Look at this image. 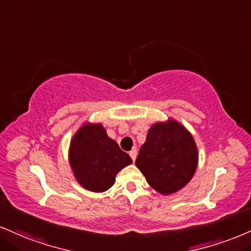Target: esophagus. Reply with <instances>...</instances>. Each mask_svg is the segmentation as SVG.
Instances as JSON below:
<instances>
[{
  "label": "esophagus",
  "mask_w": 251,
  "mask_h": 251,
  "mask_svg": "<svg viewBox=\"0 0 251 251\" xmlns=\"http://www.w3.org/2000/svg\"><path fill=\"white\" fill-rule=\"evenodd\" d=\"M129 156H131L133 161H135V159H137V150H135V149L132 150L131 152H129Z\"/></svg>",
  "instance_id": "1"
}]
</instances>
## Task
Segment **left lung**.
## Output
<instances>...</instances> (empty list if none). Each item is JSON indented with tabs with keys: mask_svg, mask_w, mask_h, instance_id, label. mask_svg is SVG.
<instances>
[{
	"mask_svg": "<svg viewBox=\"0 0 251 251\" xmlns=\"http://www.w3.org/2000/svg\"><path fill=\"white\" fill-rule=\"evenodd\" d=\"M198 164L194 138L174 118L151 126L135 160L149 185L162 195L181 191L194 176Z\"/></svg>",
	"mask_w": 251,
	"mask_h": 251,
	"instance_id": "1",
	"label": "left lung"
}]
</instances>
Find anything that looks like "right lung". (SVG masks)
<instances>
[{
    "instance_id": "right-lung-1",
    "label": "right lung",
    "mask_w": 251,
    "mask_h": 251,
    "mask_svg": "<svg viewBox=\"0 0 251 251\" xmlns=\"http://www.w3.org/2000/svg\"><path fill=\"white\" fill-rule=\"evenodd\" d=\"M69 164L75 179L90 192H106L123 168L132 164L127 153L111 139L100 123L85 122L69 146Z\"/></svg>"
}]
</instances>
